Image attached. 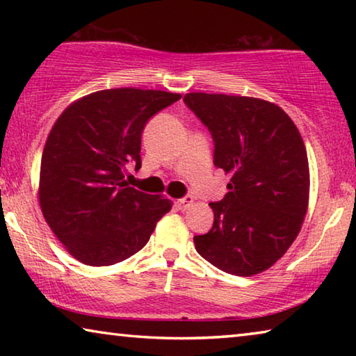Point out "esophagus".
Here are the masks:
<instances>
[{"instance_id": "34e87169", "label": "esophagus", "mask_w": 356, "mask_h": 356, "mask_svg": "<svg viewBox=\"0 0 356 356\" xmlns=\"http://www.w3.org/2000/svg\"><path fill=\"white\" fill-rule=\"evenodd\" d=\"M176 204H177V207H179L180 210L190 209V207L193 206V196H191V195H186V196H184V197H180V200H179Z\"/></svg>"}]
</instances>
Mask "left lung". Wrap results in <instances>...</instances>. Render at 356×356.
Returning <instances> with one entry per match:
<instances>
[{
  "instance_id": "left-lung-1",
  "label": "left lung",
  "mask_w": 356,
  "mask_h": 356,
  "mask_svg": "<svg viewBox=\"0 0 356 356\" xmlns=\"http://www.w3.org/2000/svg\"><path fill=\"white\" fill-rule=\"evenodd\" d=\"M185 105L209 129L213 165L231 176L210 202L213 226L196 251L222 272L251 276L272 267L297 238L309 201L305 143L278 105L242 95L190 92Z\"/></svg>"
}]
</instances>
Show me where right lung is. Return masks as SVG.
Instances as JSON below:
<instances>
[{
	"label": "right lung",
	"mask_w": 356,
	"mask_h": 356,
	"mask_svg": "<svg viewBox=\"0 0 356 356\" xmlns=\"http://www.w3.org/2000/svg\"><path fill=\"white\" fill-rule=\"evenodd\" d=\"M182 95L154 89H104L65 108L40 161L44 218L76 261L92 267L125 261L149 242L171 201L129 186L141 166L147 120Z\"/></svg>",
	"instance_id": "obj_1"
}]
</instances>
